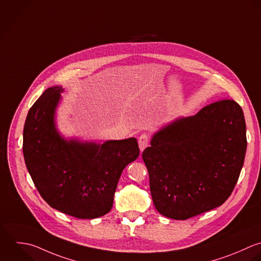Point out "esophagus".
<instances>
[{
	"instance_id": "34e87169",
	"label": "esophagus",
	"mask_w": 261,
	"mask_h": 261,
	"mask_svg": "<svg viewBox=\"0 0 261 261\" xmlns=\"http://www.w3.org/2000/svg\"><path fill=\"white\" fill-rule=\"evenodd\" d=\"M148 135L147 134H141L140 137L138 138V145L140 148V151H143L147 146H148Z\"/></svg>"
}]
</instances>
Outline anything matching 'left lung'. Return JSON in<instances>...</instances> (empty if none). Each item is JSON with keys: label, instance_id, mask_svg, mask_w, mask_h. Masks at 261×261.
I'll return each mask as SVG.
<instances>
[{"label": "left lung", "instance_id": "left-lung-1", "mask_svg": "<svg viewBox=\"0 0 261 261\" xmlns=\"http://www.w3.org/2000/svg\"><path fill=\"white\" fill-rule=\"evenodd\" d=\"M246 148L244 114L233 99L163 127L142 152L156 211L183 221L222 205L236 186Z\"/></svg>", "mask_w": 261, "mask_h": 261}]
</instances>
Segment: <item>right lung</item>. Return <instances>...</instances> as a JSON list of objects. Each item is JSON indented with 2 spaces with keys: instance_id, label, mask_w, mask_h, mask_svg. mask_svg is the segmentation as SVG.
<instances>
[{
  "instance_id": "right-lung-1",
  "label": "right lung",
  "mask_w": 261,
  "mask_h": 261,
  "mask_svg": "<svg viewBox=\"0 0 261 261\" xmlns=\"http://www.w3.org/2000/svg\"><path fill=\"white\" fill-rule=\"evenodd\" d=\"M61 86L47 88L30 108L23 129V155L31 179L53 208L77 219L107 215L123 170L139 155L136 138L102 144L66 140L55 125Z\"/></svg>"
}]
</instances>
